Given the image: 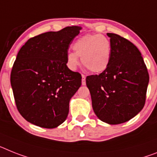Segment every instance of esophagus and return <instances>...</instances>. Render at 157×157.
I'll return each mask as SVG.
<instances>
[{
    "instance_id": "34e87169",
    "label": "esophagus",
    "mask_w": 157,
    "mask_h": 157,
    "mask_svg": "<svg viewBox=\"0 0 157 157\" xmlns=\"http://www.w3.org/2000/svg\"><path fill=\"white\" fill-rule=\"evenodd\" d=\"M83 85H86V81H85V76L84 74H82V81H81Z\"/></svg>"
}]
</instances>
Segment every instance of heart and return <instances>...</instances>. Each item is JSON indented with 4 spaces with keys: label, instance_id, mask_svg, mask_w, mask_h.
Masks as SVG:
<instances>
[{
    "label": "heart",
    "instance_id": "obj_1",
    "mask_svg": "<svg viewBox=\"0 0 157 157\" xmlns=\"http://www.w3.org/2000/svg\"><path fill=\"white\" fill-rule=\"evenodd\" d=\"M73 52L67 54V64L75 69L81 57L83 65L92 72H101L109 66L111 59L110 40L101 34H88L79 38L72 44Z\"/></svg>",
    "mask_w": 157,
    "mask_h": 157
}]
</instances>
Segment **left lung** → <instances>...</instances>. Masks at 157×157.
<instances>
[{
  "label": "left lung",
  "instance_id": "8db88e82",
  "mask_svg": "<svg viewBox=\"0 0 157 157\" xmlns=\"http://www.w3.org/2000/svg\"><path fill=\"white\" fill-rule=\"evenodd\" d=\"M112 45L109 66L86 77L95 114L109 124L133 118L145 104L149 75L141 53L131 41L107 33Z\"/></svg>",
  "mask_w": 157,
  "mask_h": 157
}]
</instances>
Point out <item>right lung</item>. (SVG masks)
<instances>
[{"instance_id": "obj_1", "label": "right lung", "mask_w": 157, "mask_h": 157, "mask_svg": "<svg viewBox=\"0 0 157 157\" xmlns=\"http://www.w3.org/2000/svg\"><path fill=\"white\" fill-rule=\"evenodd\" d=\"M81 29L68 26L41 33L18 52L10 81L18 112L31 124L53 128L66 120L69 101L82 78L67 67V54Z\"/></svg>"}]
</instances>
